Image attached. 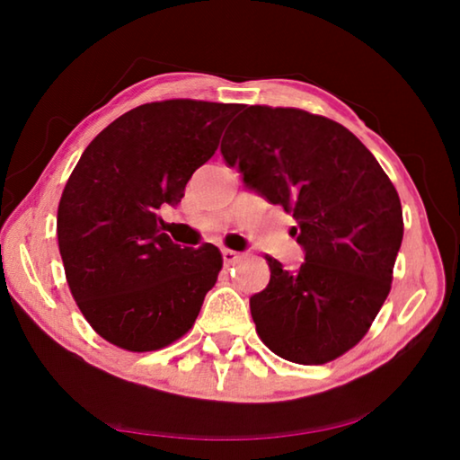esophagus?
Wrapping results in <instances>:
<instances>
[{
  "mask_svg": "<svg viewBox=\"0 0 460 460\" xmlns=\"http://www.w3.org/2000/svg\"><path fill=\"white\" fill-rule=\"evenodd\" d=\"M241 260V253L233 252V249H223V261L225 266H233V263H237Z\"/></svg>",
  "mask_w": 460,
  "mask_h": 460,
  "instance_id": "1",
  "label": "esophagus"
}]
</instances>
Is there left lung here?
I'll list each match as a JSON object with an SVG mask.
<instances>
[{
	"label": "left lung",
	"instance_id": "8db88e82",
	"mask_svg": "<svg viewBox=\"0 0 460 460\" xmlns=\"http://www.w3.org/2000/svg\"><path fill=\"white\" fill-rule=\"evenodd\" d=\"M221 154L271 205L292 213L305 263L266 255L270 284L249 300L260 339L286 361L323 365L376 321L403 237L398 190L345 126L294 107H243Z\"/></svg>",
	"mask_w": 460,
	"mask_h": 460
}]
</instances>
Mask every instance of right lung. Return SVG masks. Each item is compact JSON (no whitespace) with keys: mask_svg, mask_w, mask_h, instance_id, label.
<instances>
[{"mask_svg":"<svg viewBox=\"0 0 460 460\" xmlns=\"http://www.w3.org/2000/svg\"><path fill=\"white\" fill-rule=\"evenodd\" d=\"M239 109L197 99L139 105L76 162L58 202V249L76 306L111 345L158 351L197 321L223 255L211 243L176 245L160 213L181 202Z\"/></svg>","mask_w":460,"mask_h":460,"instance_id":"1","label":"right lung"}]
</instances>
